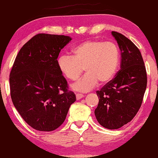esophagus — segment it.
I'll list each match as a JSON object with an SVG mask.
<instances>
[{"instance_id":"1","label":"esophagus","mask_w":158,"mask_h":158,"mask_svg":"<svg viewBox=\"0 0 158 158\" xmlns=\"http://www.w3.org/2000/svg\"><path fill=\"white\" fill-rule=\"evenodd\" d=\"M83 97H84V95L82 94H79V93H78V94H76V98H77V100L80 99V98H83Z\"/></svg>"}]
</instances>
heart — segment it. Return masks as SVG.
Masks as SVG:
<instances>
[{
	"label": "heart",
	"instance_id": "b5f03b06",
	"mask_svg": "<svg viewBox=\"0 0 158 158\" xmlns=\"http://www.w3.org/2000/svg\"><path fill=\"white\" fill-rule=\"evenodd\" d=\"M72 56L61 55L57 60V66L65 77L76 81L82 75L81 79L73 85L75 90L88 92L98 82L105 84L112 79L120 62V51L112 42L87 40L71 50Z\"/></svg>",
	"mask_w": 158,
	"mask_h": 158
}]
</instances>
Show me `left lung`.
Returning a JSON list of instances; mask_svg holds the SVG:
<instances>
[{"label": "left lung", "instance_id": "left-lung-1", "mask_svg": "<svg viewBox=\"0 0 158 158\" xmlns=\"http://www.w3.org/2000/svg\"><path fill=\"white\" fill-rule=\"evenodd\" d=\"M112 34L121 51L120 69L114 79L97 91L99 101L94 114L105 128L116 129L136 115L143 103L147 77L137 46L121 33L112 31Z\"/></svg>", "mask_w": 158, "mask_h": 158}]
</instances>
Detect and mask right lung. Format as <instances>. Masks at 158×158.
I'll list each match as a JSON object with an SVG mask.
<instances>
[{"instance_id":"obj_1","label":"right lung","mask_w":158,"mask_h":158,"mask_svg":"<svg viewBox=\"0 0 158 158\" xmlns=\"http://www.w3.org/2000/svg\"><path fill=\"white\" fill-rule=\"evenodd\" d=\"M69 36L39 33L18 52L9 75L10 94L22 118L33 129L52 131L66 119L75 94L57 66Z\"/></svg>"}]
</instances>
